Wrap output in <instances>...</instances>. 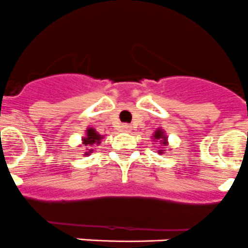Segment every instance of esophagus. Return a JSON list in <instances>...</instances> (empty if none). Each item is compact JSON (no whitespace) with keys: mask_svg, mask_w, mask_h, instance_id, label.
<instances>
[{"mask_svg":"<svg viewBox=\"0 0 248 248\" xmlns=\"http://www.w3.org/2000/svg\"><path fill=\"white\" fill-rule=\"evenodd\" d=\"M121 127H122V131H124V132H130L131 131V126L130 124H122V126H121Z\"/></svg>","mask_w":248,"mask_h":248,"instance_id":"obj_1","label":"esophagus"}]
</instances>
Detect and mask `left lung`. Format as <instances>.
<instances>
[{"label":"left lung","instance_id":"left-lung-1","mask_svg":"<svg viewBox=\"0 0 248 248\" xmlns=\"http://www.w3.org/2000/svg\"><path fill=\"white\" fill-rule=\"evenodd\" d=\"M154 140H160L161 141V143H164V145H166V142H168V139H166L165 134H164V131L163 130H157L154 134ZM159 153L160 154H163V150H159Z\"/></svg>","mask_w":248,"mask_h":248}]
</instances>
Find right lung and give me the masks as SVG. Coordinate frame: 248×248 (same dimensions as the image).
I'll return each mask as SVG.
<instances>
[{
  "label": "right lung",
  "mask_w": 248,
  "mask_h": 248,
  "mask_svg": "<svg viewBox=\"0 0 248 248\" xmlns=\"http://www.w3.org/2000/svg\"><path fill=\"white\" fill-rule=\"evenodd\" d=\"M101 139L102 136L94 130V128L89 127L88 130H87V136L83 137V145H85V146H93L94 143L98 145V143H101ZM92 149L89 150V153H92ZM89 153H85V155H88Z\"/></svg>",
  "instance_id": "add662e5"
}]
</instances>
